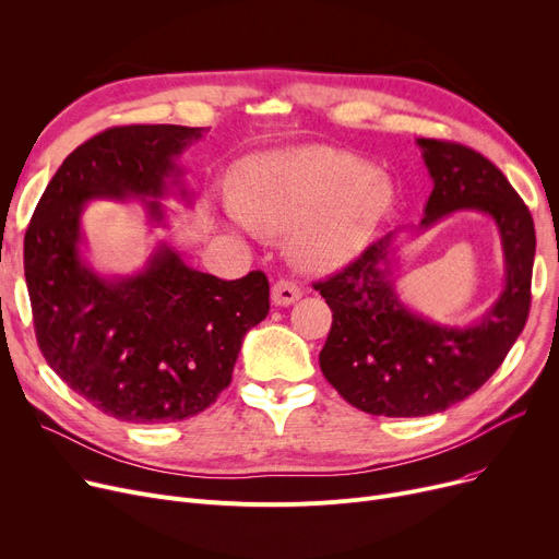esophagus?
Wrapping results in <instances>:
<instances>
[{
  "mask_svg": "<svg viewBox=\"0 0 559 559\" xmlns=\"http://www.w3.org/2000/svg\"><path fill=\"white\" fill-rule=\"evenodd\" d=\"M301 299V287L295 281H276L272 285V301L274 306H292Z\"/></svg>",
  "mask_w": 559,
  "mask_h": 559,
  "instance_id": "34e87169",
  "label": "esophagus"
}]
</instances>
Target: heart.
Wrapping results in <instances>:
<instances>
[{"label":"heart","instance_id":"1","mask_svg":"<svg viewBox=\"0 0 559 559\" xmlns=\"http://www.w3.org/2000/svg\"><path fill=\"white\" fill-rule=\"evenodd\" d=\"M392 199L388 176L365 160L331 146H301L249 160L224 211L249 233H289L299 267L331 272L369 245Z\"/></svg>","mask_w":559,"mask_h":559}]
</instances>
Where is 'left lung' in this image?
Listing matches in <instances>:
<instances>
[{"instance_id": "1", "label": "left lung", "mask_w": 559, "mask_h": 559, "mask_svg": "<svg viewBox=\"0 0 559 559\" xmlns=\"http://www.w3.org/2000/svg\"><path fill=\"white\" fill-rule=\"evenodd\" d=\"M432 192L419 230L455 211L489 215L501 233L506 289L474 326H439L394 292V233L312 287L333 310L319 354L329 383L354 407L383 417H426L478 392L503 365L531 312L535 224L491 160L464 144L419 138Z\"/></svg>"}]
</instances>
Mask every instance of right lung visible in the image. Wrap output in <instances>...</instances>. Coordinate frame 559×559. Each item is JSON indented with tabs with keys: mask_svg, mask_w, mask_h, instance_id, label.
Returning a JSON list of instances; mask_svg holds the SVG:
<instances>
[{
	"mask_svg": "<svg viewBox=\"0 0 559 559\" xmlns=\"http://www.w3.org/2000/svg\"><path fill=\"white\" fill-rule=\"evenodd\" d=\"M203 129L112 127L63 160L24 235V276L36 340L63 383L104 415L169 424L203 413L228 388L245 335L270 312V281L197 272L160 245L135 276L104 278L81 258L87 201L156 199L179 186L176 158ZM181 197L188 192L181 188Z\"/></svg>",
	"mask_w": 559,
	"mask_h": 559,
	"instance_id": "obj_1",
	"label": "right lung"
}]
</instances>
